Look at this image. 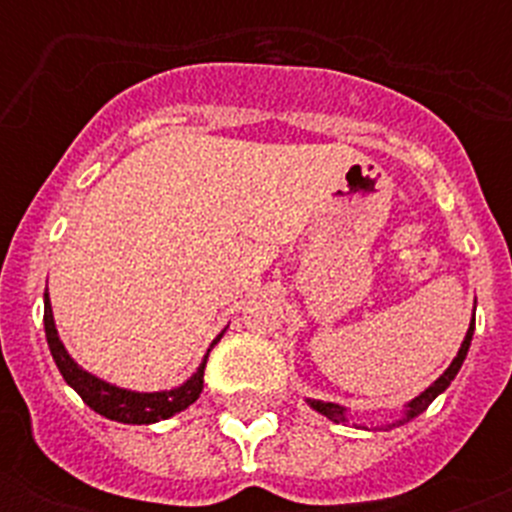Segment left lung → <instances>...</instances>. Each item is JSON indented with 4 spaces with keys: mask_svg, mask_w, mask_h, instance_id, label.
<instances>
[{
    "mask_svg": "<svg viewBox=\"0 0 512 512\" xmlns=\"http://www.w3.org/2000/svg\"><path fill=\"white\" fill-rule=\"evenodd\" d=\"M473 329H476V316L470 319V327L468 332H465V340H462L460 350H457V356L452 358V364L446 366V372L438 377L436 382H430L428 388L422 390L420 396H414L409 404H404V414H401V420H396L393 425H404V422L414 420L417 414H422L425 409H428L433 401H436L441 393H444L449 385H452V380L457 377V372L462 369V361H465V356H468V350H470V340H473ZM308 404H311V409H316L319 414H324L327 420L332 422H348V409L340 404H332V401H316V398H308ZM364 428V425H361Z\"/></svg>",
    "mask_w": 512,
    "mask_h": 512,
    "instance_id": "left-lung-1",
    "label": "left lung"
}]
</instances>
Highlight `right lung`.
Segmentation results:
<instances>
[{
  "mask_svg": "<svg viewBox=\"0 0 512 512\" xmlns=\"http://www.w3.org/2000/svg\"><path fill=\"white\" fill-rule=\"evenodd\" d=\"M44 335H47V345H50V353L55 358V364H58L60 374H63V380L82 396V401L90 406L92 412L103 414V417L114 422H124V425H154L159 420H170L172 414L183 412V409H188L199 398L201 388H204V366H207L209 350L220 342L225 329L212 340V345H209L204 358H201L199 369L183 385L170 390H154V393L119 388L114 382L100 380L92 372H87L84 366L76 364L71 353L66 350V345H63V340H60L47 292H44Z\"/></svg>",
  "mask_w": 512,
  "mask_h": 512,
  "instance_id": "obj_1",
  "label": "right lung"
}]
</instances>
